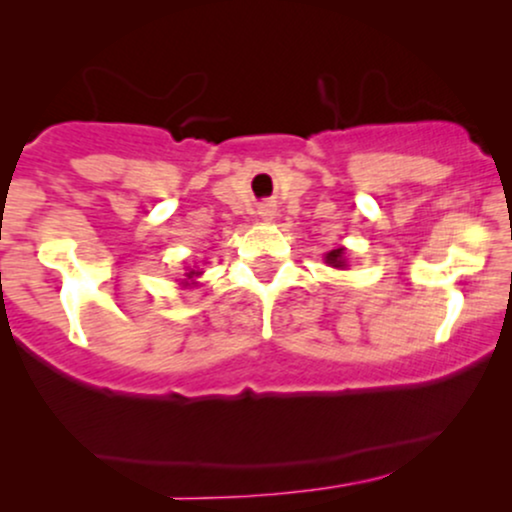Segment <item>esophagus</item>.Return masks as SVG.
<instances>
[{"mask_svg":"<svg viewBox=\"0 0 512 512\" xmlns=\"http://www.w3.org/2000/svg\"><path fill=\"white\" fill-rule=\"evenodd\" d=\"M260 216L264 221H272L274 216H276V209H274V204H262L260 207Z\"/></svg>","mask_w":512,"mask_h":512,"instance_id":"1","label":"esophagus"}]
</instances>
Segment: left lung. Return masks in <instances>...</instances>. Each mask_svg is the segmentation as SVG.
<instances>
[{
  "instance_id": "obj_1",
  "label": "left lung",
  "mask_w": 512,
  "mask_h": 512,
  "mask_svg": "<svg viewBox=\"0 0 512 512\" xmlns=\"http://www.w3.org/2000/svg\"><path fill=\"white\" fill-rule=\"evenodd\" d=\"M325 262L330 264V267L344 269V267H346V260H344V248H337V250L327 252V255H325Z\"/></svg>"
}]
</instances>
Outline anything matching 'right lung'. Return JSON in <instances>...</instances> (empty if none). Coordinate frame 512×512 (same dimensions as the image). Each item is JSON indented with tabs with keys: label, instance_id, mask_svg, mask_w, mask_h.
<instances>
[{
	"label": "right lung",
	"instance_id": "right-lung-1",
	"mask_svg": "<svg viewBox=\"0 0 512 512\" xmlns=\"http://www.w3.org/2000/svg\"><path fill=\"white\" fill-rule=\"evenodd\" d=\"M202 272H197V269H190V272H187V279H195V276H199Z\"/></svg>",
	"mask_w": 512,
	"mask_h": 512
}]
</instances>
